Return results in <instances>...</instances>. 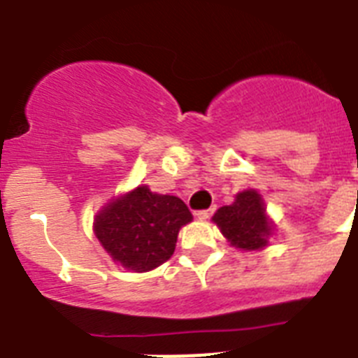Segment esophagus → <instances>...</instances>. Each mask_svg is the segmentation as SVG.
<instances>
[{
	"label": "esophagus",
	"instance_id": "1",
	"mask_svg": "<svg viewBox=\"0 0 358 358\" xmlns=\"http://www.w3.org/2000/svg\"><path fill=\"white\" fill-rule=\"evenodd\" d=\"M213 213H215V207H211V209H202V211H196L194 213V216H196V218H200V220H207V218H209Z\"/></svg>",
	"mask_w": 358,
	"mask_h": 358
}]
</instances>
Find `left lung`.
I'll return each instance as SVG.
<instances>
[{
	"instance_id": "obj_1",
	"label": "left lung",
	"mask_w": 358,
	"mask_h": 358,
	"mask_svg": "<svg viewBox=\"0 0 358 358\" xmlns=\"http://www.w3.org/2000/svg\"><path fill=\"white\" fill-rule=\"evenodd\" d=\"M213 220L231 244L244 251L264 248L267 245V236L271 235L262 198L253 189L236 194L235 202L220 207Z\"/></svg>"
}]
</instances>
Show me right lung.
Returning <instances> with one entry per match:
<instances>
[{"instance_id": "right-lung-1", "label": "right lung", "mask_w": 358, "mask_h": 358, "mask_svg": "<svg viewBox=\"0 0 358 358\" xmlns=\"http://www.w3.org/2000/svg\"><path fill=\"white\" fill-rule=\"evenodd\" d=\"M191 220L193 215L178 196L140 185L101 209L94 233L114 262L142 273L169 260L180 227Z\"/></svg>"}]
</instances>
